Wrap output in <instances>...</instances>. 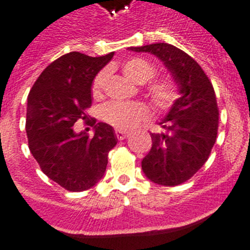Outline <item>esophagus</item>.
Instances as JSON below:
<instances>
[{
  "instance_id": "obj_1",
  "label": "esophagus",
  "mask_w": 250,
  "mask_h": 250,
  "mask_svg": "<svg viewBox=\"0 0 250 250\" xmlns=\"http://www.w3.org/2000/svg\"><path fill=\"white\" fill-rule=\"evenodd\" d=\"M115 134H116V138H118L119 140H124V139H126L127 136H129V132L124 131V130H116Z\"/></svg>"
}]
</instances>
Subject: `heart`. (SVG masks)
<instances>
[{
    "label": "heart",
    "mask_w": 250,
    "mask_h": 250,
    "mask_svg": "<svg viewBox=\"0 0 250 250\" xmlns=\"http://www.w3.org/2000/svg\"><path fill=\"white\" fill-rule=\"evenodd\" d=\"M124 75L136 83H145L155 75V68L151 63L143 59H130L123 65ZM109 77L107 70L99 72L92 83V96L99 99L105 89L106 81ZM147 96L152 105L158 110L165 111L175 104L178 91L173 83L167 79H159L149 83L146 89ZM150 110L145 104L141 103H114L106 104L101 109V118L105 123L118 130H130L145 123L150 119Z\"/></svg>",
    "instance_id": "heart-1"
}]
</instances>
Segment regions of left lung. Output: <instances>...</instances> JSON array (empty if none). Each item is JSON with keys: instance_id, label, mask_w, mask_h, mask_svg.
<instances>
[{"instance_id": "8db88e82", "label": "left lung", "mask_w": 250, "mask_h": 250, "mask_svg": "<svg viewBox=\"0 0 250 250\" xmlns=\"http://www.w3.org/2000/svg\"><path fill=\"white\" fill-rule=\"evenodd\" d=\"M130 50L149 52L163 61L180 94L160 123L165 132L150 134L152 145L141 169L155 184H183L205 164L215 144L219 110L213 85L193 57L170 43Z\"/></svg>"}]
</instances>
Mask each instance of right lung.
<instances>
[{"mask_svg": "<svg viewBox=\"0 0 250 250\" xmlns=\"http://www.w3.org/2000/svg\"><path fill=\"white\" fill-rule=\"evenodd\" d=\"M114 52L91 57L68 52L40 75L27 98L28 147L43 174L68 191L94 187L105 174L107 154L118 138L112 126L90 119L91 85ZM79 120L94 126V136L76 133ZM87 131V130H86Z\"/></svg>", "mask_w": 250, "mask_h": 250, "instance_id": "1", "label": "right lung"}]
</instances>
